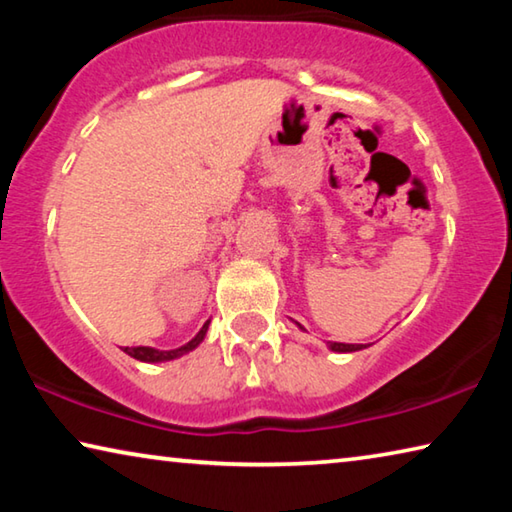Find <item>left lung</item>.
<instances>
[{"mask_svg":"<svg viewBox=\"0 0 512 512\" xmlns=\"http://www.w3.org/2000/svg\"><path fill=\"white\" fill-rule=\"evenodd\" d=\"M302 332H305V327H302L300 323H296ZM327 348L332 350V352H359V350H363V348H368V345H363V343H334V341H329L327 343Z\"/></svg>","mask_w":512,"mask_h":512,"instance_id":"obj_1","label":"left lung"}]
</instances>
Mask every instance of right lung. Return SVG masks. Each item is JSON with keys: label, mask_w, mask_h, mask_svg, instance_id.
Instances as JSON below:
<instances>
[{"label": "right lung", "mask_w": 512, "mask_h": 512, "mask_svg": "<svg viewBox=\"0 0 512 512\" xmlns=\"http://www.w3.org/2000/svg\"><path fill=\"white\" fill-rule=\"evenodd\" d=\"M207 327H210V320H205V325L198 329V334L194 336L192 341H187L185 345H180V348H176V350H158V348H149V345H135V348H121V350H124L128 357H133L137 361H144V363L173 361V359L183 357V354H189L192 350H196L198 345H201L203 339H205Z\"/></svg>", "instance_id": "right-lung-1"}]
</instances>
